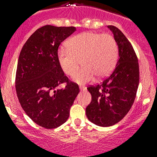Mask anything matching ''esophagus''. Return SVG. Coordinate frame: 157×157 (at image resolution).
Segmentation results:
<instances>
[{"mask_svg": "<svg viewBox=\"0 0 157 157\" xmlns=\"http://www.w3.org/2000/svg\"><path fill=\"white\" fill-rule=\"evenodd\" d=\"M79 89H80V90H86V88L85 86H80Z\"/></svg>", "mask_w": 157, "mask_h": 157, "instance_id": "34e87169", "label": "esophagus"}]
</instances>
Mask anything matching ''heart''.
<instances>
[{
	"label": "heart",
	"instance_id": "b5f03b06",
	"mask_svg": "<svg viewBox=\"0 0 157 157\" xmlns=\"http://www.w3.org/2000/svg\"><path fill=\"white\" fill-rule=\"evenodd\" d=\"M67 45L58 52V62L68 76L74 75L81 62L83 68L73 77L79 84L90 82L94 75H108L117 61V42L111 34L83 32L71 37Z\"/></svg>",
	"mask_w": 157,
	"mask_h": 157
}]
</instances>
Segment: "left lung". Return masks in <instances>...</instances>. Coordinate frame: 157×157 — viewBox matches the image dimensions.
<instances>
[{"mask_svg":"<svg viewBox=\"0 0 157 157\" xmlns=\"http://www.w3.org/2000/svg\"><path fill=\"white\" fill-rule=\"evenodd\" d=\"M119 47V59L110 75L89 86L92 100L86 109L88 120L100 127L115 125L128 113L139 84V65L131 43L123 32L109 25Z\"/></svg>","mask_w":157,"mask_h":157,"instance_id":"1","label":"left lung"}]
</instances>
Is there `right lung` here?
I'll return each instance as SVG.
<instances>
[{
    "instance_id": "right-lung-1",
    "label": "right lung",
    "mask_w": 157,
    "mask_h": 157,
    "mask_svg": "<svg viewBox=\"0 0 157 157\" xmlns=\"http://www.w3.org/2000/svg\"><path fill=\"white\" fill-rule=\"evenodd\" d=\"M76 30L75 27L45 25L29 37L19 54L16 90L24 112L37 125L53 129L64 123L70 115L78 85L64 75L58 62L62 41ZM64 83V88L56 87Z\"/></svg>"
}]
</instances>
